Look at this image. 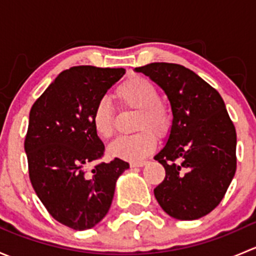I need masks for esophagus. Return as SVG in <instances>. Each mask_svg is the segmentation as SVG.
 I'll list each match as a JSON object with an SVG mask.
<instances>
[{
	"mask_svg": "<svg viewBox=\"0 0 256 256\" xmlns=\"http://www.w3.org/2000/svg\"><path fill=\"white\" fill-rule=\"evenodd\" d=\"M147 162L146 161H132V162H130V167H142V166H144V164H146Z\"/></svg>",
	"mask_w": 256,
	"mask_h": 256,
	"instance_id": "34e87169",
	"label": "esophagus"
}]
</instances>
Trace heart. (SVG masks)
Masks as SVG:
<instances>
[{
  "label": "heart",
  "instance_id": "b5f03b06",
  "mask_svg": "<svg viewBox=\"0 0 256 256\" xmlns=\"http://www.w3.org/2000/svg\"><path fill=\"white\" fill-rule=\"evenodd\" d=\"M114 96L125 109L138 110L135 130L138 132L121 136L110 144L109 154L128 161H138L151 154L156 147V136L164 138L172 125V114L166 102L160 99L156 85L142 76H131L114 90ZM94 130L100 138H112L115 131V115L106 98L95 104L92 114Z\"/></svg>",
  "mask_w": 256,
  "mask_h": 256
}]
</instances>
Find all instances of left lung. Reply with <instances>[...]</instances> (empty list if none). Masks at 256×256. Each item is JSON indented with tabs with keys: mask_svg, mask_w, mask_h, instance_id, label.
Returning <instances> with one entry per match:
<instances>
[{
	"mask_svg": "<svg viewBox=\"0 0 256 256\" xmlns=\"http://www.w3.org/2000/svg\"><path fill=\"white\" fill-rule=\"evenodd\" d=\"M166 92L174 121L154 156L164 180L154 190L172 218L193 220L220 203L236 171V132L220 94L194 72L174 63L135 68Z\"/></svg>",
	"mask_w": 256,
	"mask_h": 256,
	"instance_id": "8db88e82",
	"label": "left lung"
}]
</instances>
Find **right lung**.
<instances>
[{
	"label": "right lung",
	"instance_id": "1",
	"mask_svg": "<svg viewBox=\"0 0 256 256\" xmlns=\"http://www.w3.org/2000/svg\"><path fill=\"white\" fill-rule=\"evenodd\" d=\"M124 68L72 66L62 72L32 105L24 150L33 190L59 223L85 230L109 212L116 180L128 164L102 160L105 146L92 122V114Z\"/></svg>",
	"mask_w": 256,
	"mask_h": 256
}]
</instances>
